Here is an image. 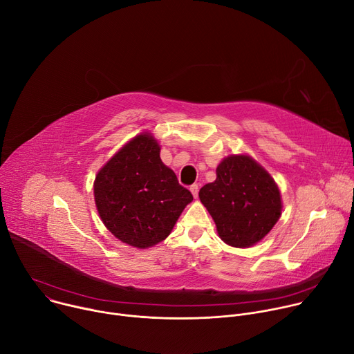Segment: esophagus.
<instances>
[{
	"instance_id": "1",
	"label": "esophagus",
	"mask_w": 354,
	"mask_h": 354,
	"mask_svg": "<svg viewBox=\"0 0 354 354\" xmlns=\"http://www.w3.org/2000/svg\"><path fill=\"white\" fill-rule=\"evenodd\" d=\"M198 184H192L191 187H189V191L192 192V195H194V198H197L198 197Z\"/></svg>"
}]
</instances>
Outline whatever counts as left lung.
<instances>
[{"instance_id":"8db88e82","label":"left lung","mask_w":354,"mask_h":354,"mask_svg":"<svg viewBox=\"0 0 354 354\" xmlns=\"http://www.w3.org/2000/svg\"><path fill=\"white\" fill-rule=\"evenodd\" d=\"M219 238L233 248L260 242L281 216V195L272 177L248 154H230L216 167V180L200 189Z\"/></svg>"}]
</instances>
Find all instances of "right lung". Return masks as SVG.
<instances>
[{"mask_svg": "<svg viewBox=\"0 0 354 354\" xmlns=\"http://www.w3.org/2000/svg\"><path fill=\"white\" fill-rule=\"evenodd\" d=\"M94 198L106 229L121 242L147 249L165 241L192 194L160 159L149 132L129 140L98 171Z\"/></svg>", "mask_w": 354, "mask_h": 354, "instance_id": "1", "label": "right lung"}]
</instances>
